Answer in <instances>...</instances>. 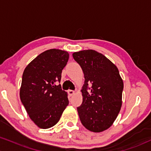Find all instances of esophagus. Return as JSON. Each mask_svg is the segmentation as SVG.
Segmentation results:
<instances>
[{"instance_id":"34e87169","label":"esophagus","mask_w":151,"mask_h":151,"mask_svg":"<svg viewBox=\"0 0 151 151\" xmlns=\"http://www.w3.org/2000/svg\"><path fill=\"white\" fill-rule=\"evenodd\" d=\"M74 91H73V90H69L68 91V94L70 95V96H72V95H74Z\"/></svg>"}]
</instances>
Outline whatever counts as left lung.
Instances as JSON below:
<instances>
[{
	"mask_svg": "<svg viewBox=\"0 0 151 151\" xmlns=\"http://www.w3.org/2000/svg\"><path fill=\"white\" fill-rule=\"evenodd\" d=\"M84 74L83 101L77 111L82 125L101 132L113 124L121 110L124 83L119 70L104 55L93 50L72 54Z\"/></svg>",
	"mask_w": 151,
	"mask_h": 151,
	"instance_id": "1",
	"label": "left lung"
}]
</instances>
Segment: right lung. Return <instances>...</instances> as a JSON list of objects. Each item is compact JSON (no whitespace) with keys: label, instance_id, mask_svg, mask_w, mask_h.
I'll list each match as a JSON object with an SVG mask.
<instances>
[{"label":"right lung","instance_id":"obj_1","mask_svg":"<svg viewBox=\"0 0 151 151\" xmlns=\"http://www.w3.org/2000/svg\"><path fill=\"white\" fill-rule=\"evenodd\" d=\"M68 60L67 52L48 50L35 58L22 74L20 100L31 120L41 129L55 126L69 104L67 92L58 85Z\"/></svg>","mask_w":151,"mask_h":151}]
</instances>
